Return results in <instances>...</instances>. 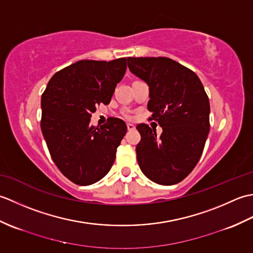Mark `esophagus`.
I'll return each mask as SVG.
<instances>
[{
	"label": "esophagus",
	"instance_id": "34e87169",
	"mask_svg": "<svg viewBox=\"0 0 253 253\" xmlns=\"http://www.w3.org/2000/svg\"><path fill=\"white\" fill-rule=\"evenodd\" d=\"M127 129H128V130H130V131H132V130H135V129H136V126H135V125H132V124H127Z\"/></svg>",
	"mask_w": 253,
	"mask_h": 253
}]
</instances>
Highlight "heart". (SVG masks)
I'll return each instance as SVG.
<instances>
[{
	"label": "heart",
	"instance_id": "b5f03b06",
	"mask_svg": "<svg viewBox=\"0 0 253 253\" xmlns=\"http://www.w3.org/2000/svg\"><path fill=\"white\" fill-rule=\"evenodd\" d=\"M124 116H125L126 118H130L131 117L129 114H128V113H124Z\"/></svg>",
	"mask_w": 253,
	"mask_h": 253
}]
</instances>
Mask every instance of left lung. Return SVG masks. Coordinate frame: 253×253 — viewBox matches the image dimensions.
<instances>
[{
    "instance_id": "1",
    "label": "left lung",
    "mask_w": 253,
    "mask_h": 253,
    "mask_svg": "<svg viewBox=\"0 0 253 253\" xmlns=\"http://www.w3.org/2000/svg\"><path fill=\"white\" fill-rule=\"evenodd\" d=\"M127 63L148 84V110L163 129L158 136L146 124L137 126L138 164L159 185L178 184L195 169L209 135L210 102L203 84L189 68L169 57H128Z\"/></svg>"
}]
</instances>
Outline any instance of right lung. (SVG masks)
<instances>
[{
    "label": "right lung",
    "instance_id": "obj_1",
    "mask_svg": "<svg viewBox=\"0 0 253 253\" xmlns=\"http://www.w3.org/2000/svg\"><path fill=\"white\" fill-rule=\"evenodd\" d=\"M126 57L83 60L53 76L41 96V130L55 165L69 180L88 186L109 173L127 126L111 117L90 125L96 105L109 104L126 73Z\"/></svg>",
    "mask_w": 253,
    "mask_h": 253
}]
</instances>
